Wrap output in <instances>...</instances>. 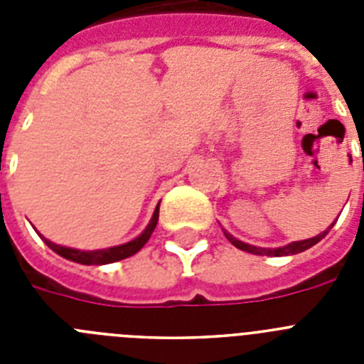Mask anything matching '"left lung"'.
<instances>
[{
    "instance_id": "8db88e82",
    "label": "left lung",
    "mask_w": 364,
    "mask_h": 364,
    "mask_svg": "<svg viewBox=\"0 0 364 364\" xmlns=\"http://www.w3.org/2000/svg\"><path fill=\"white\" fill-rule=\"evenodd\" d=\"M337 220H333V224H336ZM333 224H330V226L326 228V230L323 231V233L315 235V237H311V239H304V240H295V242H290L286 244V246H281V247H260V246H252V244H246L242 242V240L235 239L233 235L228 233L226 230L224 231V235H226V239L230 240L231 244H233L235 247H239V250H242V252H247V253H253V255H268V257H286V255H297V253L301 252H306L308 247L315 246V244L319 242V240H323L324 237H326V233L333 228Z\"/></svg>"
}]
</instances>
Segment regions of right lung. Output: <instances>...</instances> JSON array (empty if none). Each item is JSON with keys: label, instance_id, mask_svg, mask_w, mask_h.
Instances as JSON below:
<instances>
[{"label": "right lung", "instance_id": "1", "mask_svg": "<svg viewBox=\"0 0 364 364\" xmlns=\"http://www.w3.org/2000/svg\"><path fill=\"white\" fill-rule=\"evenodd\" d=\"M159 208L160 204L154 208V213L151 217L149 224L146 226V230L142 233L138 235L136 239L129 240V242L125 244H118V246H111V247H104V250H91V252H85V250H76V247H67V246H60L56 242H50L49 239H45L43 235H40L43 242L53 250L54 253H58L60 257L67 260H73V262H78V264H85V266H100V264H111V262H117V260L127 259V257L134 255L136 252H140L146 242L149 240L151 233L156 228V222H159Z\"/></svg>", "mask_w": 364, "mask_h": 364}]
</instances>
